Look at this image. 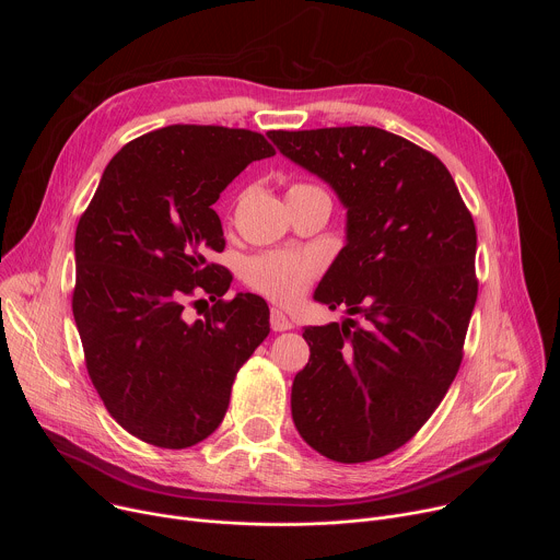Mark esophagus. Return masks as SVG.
I'll use <instances>...</instances> for the list:
<instances>
[{
  "label": "esophagus",
  "mask_w": 560,
  "mask_h": 560,
  "mask_svg": "<svg viewBox=\"0 0 560 560\" xmlns=\"http://www.w3.org/2000/svg\"><path fill=\"white\" fill-rule=\"evenodd\" d=\"M270 326H272L275 332H285V330H292V328H294L290 318H288L281 310H277V307L270 310Z\"/></svg>",
  "instance_id": "esophagus-1"
}]
</instances>
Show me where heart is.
Masks as SVG:
<instances>
[{"label": "heart", "mask_w": 560, "mask_h": 560, "mask_svg": "<svg viewBox=\"0 0 560 560\" xmlns=\"http://www.w3.org/2000/svg\"><path fill=\"white\" fill-rule=\"evenodd\" d=\"M322 190L310 184H294L288 192ZM322 270L318 261L310 253L299 250H272L250 257L244 268V277L250 288L266 294L277 303H294L310 288L314 277Z\"/></svg>", "instance_id": "heart-1"}]
</instances>
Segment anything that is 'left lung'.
<instances>
[{"label":"left lung","instance_id":"obj_1","mask_svg":"<svg viewBox=\"0 0 560 560\" xmlns=\"http://www.w3.org/2000/svg\"><path fill=\"white\" fill-rule=\"evenodd\" d=\"M268 137L346 206V246L314 299L361 314L305 328L294 425L332 460L381 458L423 428L458 372L478 294L474 219L441 159L387 130Z\"/></svg>","mask_w":560,"mask_h":560}]
</instances>
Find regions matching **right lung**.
<instances>
[{
	"label": "right lung",
	"mask_w": 560,
	"mask_h": 560,
	"mask_svg": "<svg viewBox=\"0 0 560 560\" xmlns=\"http://www.w3.org/2000/svg\"><path fill=\"white\" fill-rule=\"evenodd\" d=\"M259 132L177 124L126 143L106 166L74 232L72 314L86 370L110 417L168 450L208 439L225 417L234 376L270 332L250 292L221 299L230 272L212 203L248 164L272 156ZM195 289L215 305L188 323Z\"/></svg>",
	"instance_id": "right-lung-1"
}]
</instances>
